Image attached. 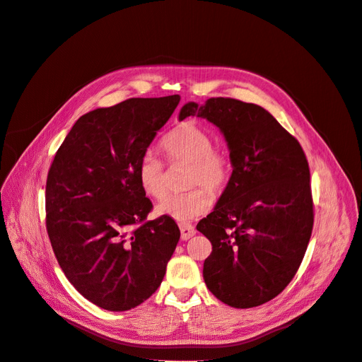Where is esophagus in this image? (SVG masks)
<instances>
[{
	"label": "esophagus",
	"instance_id": "1",
	"mask_svg": "<svg viewBox=\"0 0 362 362\" xmlns=\"http://www.w3.org/2000/svg\"><path fill=\"white\" fill-rule=\"evenodd\" d=\"M180 229H181V238L182 240H189L196 234L194 226L190 225V223H181Z\"/></svg>",
	"mask_w": 362,
	"mask_h": 362
}]
</instances>
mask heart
I'll return each instance as SVG.
<instances>
[{
    "mask_svg": "<svg viewBox=\"0 0 362 362\" xmlns=\"http://www.w3.org/2000/svg\"><path fill=\"white\" fill-rule=\"evenodd\" d=\"M161 148L170 161H187V185H196L181 193H170L156 206L158 216L177 222H189L205 214L213 205L209 191L221 192L231 175V164L223 152L213 148L211 134L193 122L175 127L161 140ZM137 182L151 198H161L166 192L164 164L151 151L137 164ZM210 188L209 191L202 187Z\"/></svg>",
    "mask_w": 362,
    "mask_h": 362,
    "instance_id": "heart-1",
    "label": "heart"
}]
</instances>
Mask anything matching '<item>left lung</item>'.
I'll return each instance as SVG.
<instances>
[{"mask_svg": "<svg viewBox=\"0 0 362 362\" xmlns=\"http://www.w3.org/2000/svg\"><path fill=\"white\" fill-rule=\"evenodd\" d=\"M223 134L233 173L214 210L196 226L211 242L204 281L233 308H254L286 288L308 246L314 213L299 141L264 108L233 98L182 105Z\"/></svg>", "mask_w": 362, "mask_h": 362, "instance_id": "1", "label": "left lung"}]
</instances>
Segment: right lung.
I'll use <instances>...</instances> for the list:
<instances>
[{
	"instance_id": "1",
	"label": "right lung",
	"mask_w": 362,
	"mask_h": 362,
	"mask_svg": "<svg viewBox=\"0 0 362 362\" xmlns=\"http://www.w3.org/2000/svg\"><path fill=\"white\" fill-rule=\"evenodd\" d=\"M180 95L131 98L76 120L47 180V231L64 275L103 310L128 311L156 293L180 240L170 217L146 221L152 202L137 164Z\"/></svg>"
}]
</instances>
